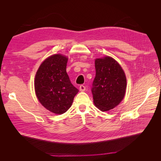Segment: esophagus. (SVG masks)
<instances>
[{"mask_svg":"<svg viewBox=\"0 0 161 161\" xmlns=\"http://www.w3.org/2000/svg\"><path fill=\"white\" fill-rule=\"evenodd\" d=\"M79 90H80V91H85L86 90L85 86L82 85H80V86H79Z\"/></svg>","mask_w":161,"mask_h":161,"instance_id":"esophagus-1","label":"esophagus"}]
</instances>
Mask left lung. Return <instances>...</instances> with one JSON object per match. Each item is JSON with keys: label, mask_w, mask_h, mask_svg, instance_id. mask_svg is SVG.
Instances as JSON below:
<instances>
[{"label": "left lung", "mask_w": 161, "mask_h": 161, "mask_svg": "<svg viewBox=\"0 0 161 161\" xmlns=\"http://www.w3.org/2000/svg\"><path fill=\"white\" fill-rule=\"evenodd\" d=\"M96 75L91 92L95 106L102 111L114 109L124 99L126 77L118 62L106 56L95 61Z\"/></svg>", "instance_id": "obj_1"}]
</instances>
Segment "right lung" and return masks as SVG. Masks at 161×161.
Wrapping results in <instances>:
<instances>
[{"label": "right lung", "mask_w": 161, "mask_h": 161, "mask_svg": "<svg viewBox=\"0 0 161 161\" xmlns=\"http://www.w3.org/2000/svg\"><path fill=\"white\" fill-rule=\"evenodd\" d=\"M67 62L68 58L61 54L48 57L39 67L34 81L39 101L56 114L65 113L79 92L67 75Z\"/></svg>", "instance_id": "1"}]
</instances>
